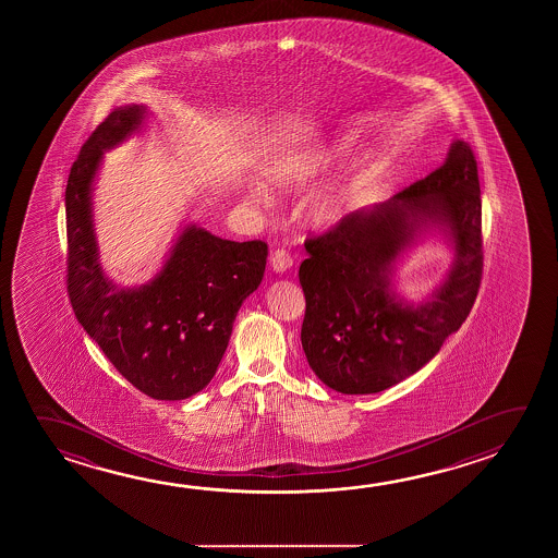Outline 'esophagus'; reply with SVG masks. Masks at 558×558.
<instances>
[{"instance_id": "34e87169", "label": "esophagus", "mask_w": 558, "mask_h": 558, "mask_svg": "<svg viewBox=\"0 0 558 558\" xmlns=\"http://www.w3.org/2000/svg\"><path fill=\"white\" fill-rule=\"evenodd\" d=\"M293 265V258L288 251L278 248L272 255H270V266L275 272H286L290 266Z\"/></svg>"}]
</instances>
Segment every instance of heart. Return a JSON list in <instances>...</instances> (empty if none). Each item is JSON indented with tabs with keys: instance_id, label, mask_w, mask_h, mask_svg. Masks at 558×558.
I'll list each match as a JSON object with an SVG mask.
<instances>
[{
	"instance_id": "heart-1",
	"label": "heart",
	"mask_w": 558,
	"mask_h": 558,
	"mask_svg": "<svg viewBox=\"0 0 558 558\" xmlns=\"http://www.w3.org/2000/svg\"><path fill=\"white\" fill-rule=\"evenodd\" d=\"M344 151H347L344 147H332L319 154L295 157L290 163L283 165L282 171L276 173V179L282 183H307L313 177H317L325 169L337 163L338 159L344 156ZM379 173H381L379 163L369 161L362 165L354 173L348 174L347 179H342L340 183L325 189L311 206V218L323 226L342 220L350 211L356 210L367 202L379 179Z\"/></svg>"
}]
</instances>
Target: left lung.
I'll list each match as a JSON object with an SVG mask.
<instances>
[{"label":"left lung","mask_w":558,"mask_h":558,"mask_svg":"<svg viewBox=\"0 0 558 558\" xmlns=\"http://www.w3.org/2000/svg\"><path fill=\"white\" fill-rule=\"evenodd\" d=\"M441 225L457 248L449 278L428 303L396 298V256L418 228ZM302 347L338 393H379L436 356L473 310L483 278V206L475 154L457 140L448 159L391 201L352 211L305 241Z\"/></svg>","instance_id":"1"}]
</instances>
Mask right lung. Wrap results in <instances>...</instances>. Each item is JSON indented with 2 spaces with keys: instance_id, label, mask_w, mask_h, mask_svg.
I'll return each mask as SVG.
<instances>
[{
  "instance_id": "1",
  "label": "right lung",
  "mask_w": 558,
  "mask_h": 558,
  "mask_svg": "<svg viewBox=\"0 0 558 558\" xmlns=\"http://www.w3.org/2000/svg\"><path fill=\"white\" fill-rule=\"evenodd\" d=\"M146 107L112 110L83 144L65 186L68 295L83 329L137 391L181 401L210 384L241 303L265 276V241H228L186 226L161 272L119 288L99 265L92 216L102 151L134 134Z\"/></svg>"
}]
</instances>
